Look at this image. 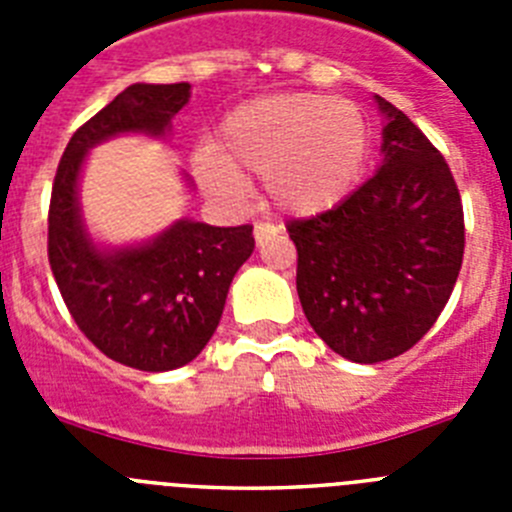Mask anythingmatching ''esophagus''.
<instances>
[{
	"mask_svg": "<svg viewBox=\"0 0 512 512\" xmlns=\"http://www.w3.org/2000/svg\"><path fill=\"white\" fill-rule=\"evenodd\" d=\"M277 233V230H274V225H269V223H256L253 225V238H256V243H264V241H269L271 235Z\"/></svg>",
	"mask_w": 512,
	"mask_h": 512,
	"instance_id": "obj_1",
	"label": "esophagus"
}]
</instances>
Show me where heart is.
Returning <instances> with one entry per match:
<instances>
[{
  "label": "heart",
  "mask_w": 512,
  "mask_h": 512,
  "mask_svg": "<svg viewBox=\"0 0 512 512\" xmlns=\"http://www.w3.org/2000/svg\"><path fill=\"white\" fill-rule=\"evenodd\" d=\"M369 161V125L346 99L310 92L271 94L238 104L217 128L215 148L194 156L197 179L220 200L246 189L243 171L264 176L269 202L284 215L318 217L359 187Z\"/></svg>",
  "instance_id": "b5f03b06"
}]
</instances>
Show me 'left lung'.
<instances>
[{"mask_svg": "<svg viewBox=\"0 0 512 512\" xmlns=\"http://www.w3.org/2000/svg\"><path fill=\"white\" fill-rule=\"evenodd\" d=\"M374 99L384 117L377 174L336 210L287 225L307 323L356 364L413 348L449 302L464 256L449 164L405 112Z\"/></svg>", "mask_w": 512, "mask_h": 512, "instance_id": "1", "label": "left lung"}]
</instances>
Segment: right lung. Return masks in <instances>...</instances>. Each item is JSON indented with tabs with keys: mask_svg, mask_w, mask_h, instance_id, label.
Instances as JSON below:
<instances>
[{
	"mask_svg": "<svg viewBox=\"0 0 512 512\" xmlns=\"http://www.w3.org/2000/svg\"><path fill=\"white\" fill-rule=\"evenodd\" d=\"M189 97L187 81L128 87L76 130L53 182L48 261L63 302L104 356L140 372H171L200 356L253 253V228L184 217L151 241L102 246L81 212L79 182L94 146L125 133L166 138Z\"/></svg>",
	"mask_w": 512,
	"mask_h": 512,
	"instance_id": "obj_1",
	"label": "right lung"
}]
</instances>
